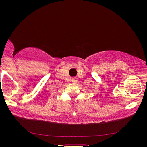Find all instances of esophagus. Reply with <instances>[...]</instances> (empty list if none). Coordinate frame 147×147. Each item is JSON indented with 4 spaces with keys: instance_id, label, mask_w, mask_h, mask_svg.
I'll use <instances>...</instances> for the list:
<instances>
[{
    "instance_id": "1",
    "label": "esophagus",
    "mask_w": 147,
    "mask_h": 147,
    "mask_svg": "<svg viewBox=\"0 0 147 147\" xmlns=\"http://www.w3.org/2000/svg\"><path fill=\"white\" fill-rule=\"evenodd\" d=\"M72 82L73 83H77V80L76 78H72Z\"/></svg>"
}]
</instances>
